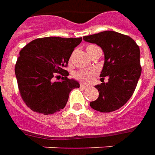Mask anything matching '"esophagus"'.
I'll return each mask as SVG.
<instances>
[{
  "label": "esophagus",
  "instance_id": "esophagus-1",
  "mask_svg": "<svg viewBox=\"0 0 155 155\" xmlns=\"http://www.w3.org/2000/svg\"><path fill=\"white\" fill-rule=\"evenodd\" d=\"M81 87L82 88V89H86V88L89 87V85H87V84H81Z\"/></svg>",
  "mask_w": 155,
  "mask_h": 155
}]
</instances>
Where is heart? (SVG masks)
Here are the masks:
<instances>
[{
    "instance_id": "b5f03b06",
    "label": "heart",
    "mask_w": 155,
    "mask_h": 155,
    "mask_svg": "<svg viewBox=\"0 0 155 155\" xmlns=\"http://www.w3.org/2000/svg\"><path fill=\"white\" fill-rule=\"evenodd\" d=\"M95 45H89L86 48V51L89 53V51H91V49L94 47ZM96 74V71L95 70H90V69H85V70H80V71H76L74 73V77L78 80V81H81V82H84V83H89L91 81H93L94 76Z\"/></svg>"
}]
</instances>
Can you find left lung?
Listing matches in <instances>:
<instances>
[{
  "label": "left lung",
  "mask_w": 155,
  "mask_h": 155,
  "mask_svg": "<svg viewBox=\"0 0 155 155\" xmlns=\"http://www.w3.org/2000/svg\"><path fill=\"white\" fill-rule=\"evenodd\" d=\"M83 39L101 47L104 62L101 76L109 77L108 82L102 81L94 86L99 97L90 105L104 113L116 110L132 96L140 77V47L130 36L113 31L86 35Z\"/></svg>",
  "instance_id": "left-lung-1"
}]
</instances>
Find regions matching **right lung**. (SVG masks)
Here are the masks:
<instances>
[{"label":"right lung","mask_w":155,"mask_h":155,"mask_svg":"<svg viewBox=\"0 0 155 155\" xmlns=\"http://www.w3.org/2000/svg\"><path fill=\"white\" fill-rule=\"evenodd\" d=\"M81 41V37H44L31 41L20 51L15 77L20 94L31 110L46 115L64 109L71 91L80 87L77 81L68 79L64 67ZM56 73L65 78L53 81Z\"/></svg>","instance_id":"add662e5"}]
</instances>
